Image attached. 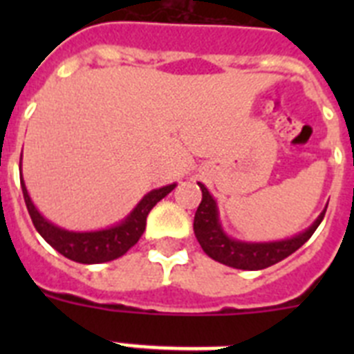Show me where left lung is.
<instances>
[{"label": "left lung", "instance_id": "obj_1", "mask_svg": "<svg viewBox=\"0 0 354 354\" xmlns=\"http://www.w3.org/2000/svg\"><path fill=\"white\" fill-rule=\"evenodd\" d=\"M198 186L202 189V202L196 209L195 221H193L196 239L209 257L225 266L236 268V270H264V268H270V266L289 257L290 253L296 252L299 246H303L310 239L326 212H321V216L308 230L292 239L278 241V243H241V241L225 236L220 221H218L216 202L204 184H198Z\"/></svg>", "mask_w": 354, "mask_h": 354}]
</instances>
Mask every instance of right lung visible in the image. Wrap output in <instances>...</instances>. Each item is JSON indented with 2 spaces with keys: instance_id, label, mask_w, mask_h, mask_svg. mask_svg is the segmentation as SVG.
<instances>
[{
  "instance_id": "1",
  "label": "right lung",
  "mask_w": 354,
  "mask_h": 354,
  "mask_svg": "<svg viewBox=\"0 0 354 354\" xmlns=\"http://www.w3.org/2000/svg\"><path fill=\"white\" fill-rule=\"evenodd\" d=\"M21 187H23L24 202H26L28 212H30L37 232L48 241L56 252H60L64 257L74 262H81V264H101V262H109L122 257L138 243L142 234L145 232L147 216H149L150 209L154 207L159 200L165 198L174 189L175 184L150 192L124 223L108 228V230H99V232H68L64 228L55 227L40 216V212L30 200L23 175H21Z\"/></svg>"
}]
</instances>
